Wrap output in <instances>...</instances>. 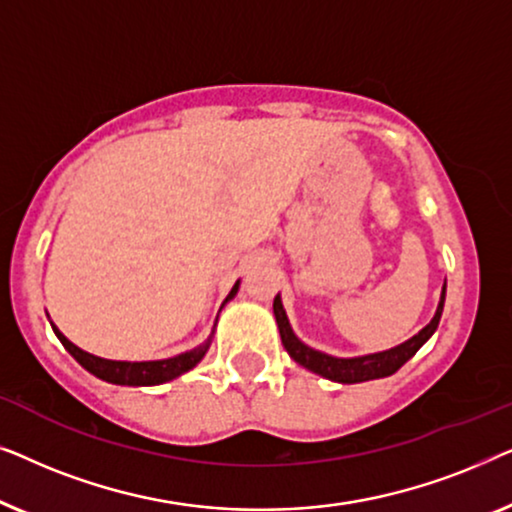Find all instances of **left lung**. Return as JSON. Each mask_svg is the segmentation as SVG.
<instances>
[{
	"label": "left lung",
	"instance_id": "8db88e82",
	"mask_svg": "<svg viewBox=\"0 0 512 512\" xmlns=\"http://www.w3.org/2000/svg\"><path fill=\"white\" fill-rule=\"evenodd\" d=\"M443 305H445V286H443V293H440V303H438L436 314H433V319L422 328V331H419L417 335H412L410 340H405L403 345L387 349V352L354 356V359H338V356L317 352V349L307 347L305 342H300L296 338V333H293L289 319H286L282 298L279 296H275L272 310H275L279 335H282V345L286 352H289L293 361L300 363V366L307 370H312V373L326 377V380L342 382V384H356V382L377 380V377L394 375L405 361L412 359V356L417 354V349L422 347L433 333H436V328L440 324V314H443Z\"/></svg>",
	"mask_w": 512,
	"mask_h": 512
}]
</instances>
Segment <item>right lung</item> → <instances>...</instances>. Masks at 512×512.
I'll return each mask as SVG.
<instances>
[{
  "label": "right lung",
  "instance_id": "1",
  "mask_svg": "<svg viewBox=\"0 0 512 512\" xmlns=\"http://www.w3.org/2000/svg\"><path fill=\"white\" fill-rule=\"evenodd\" d=\"M237 289H240V282H235V286L230 289L228 298L223 300V303H228L230 298H235ZM53 331H55V335H58V340L62 342V345H65L67 352L72 354L74 359L88 370V373H93L95 377H100V380H104V382L128 384V387H151V384L170 382V380H174V377L188 373V370L195 368L202 361V356H205L209 349V342H212V338H209L205 345L195 347V349H191V352L172 356V359H163V361H109V359H100V356L83 352V349L76 347L74 342H69L55 326H53Z\"/></svg>",
  "mask_w": 512,
  "mask_h": 512
}]
</instances>
